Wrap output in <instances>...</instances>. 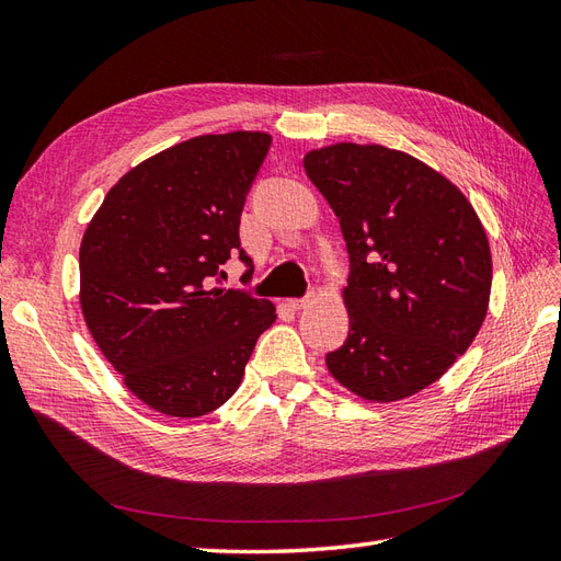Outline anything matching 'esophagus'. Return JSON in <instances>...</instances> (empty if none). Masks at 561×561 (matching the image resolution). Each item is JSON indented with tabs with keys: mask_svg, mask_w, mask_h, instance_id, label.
I'll use <instances>...</instances> for the list:
<instances>
[{
	"mask_svg": "<svg viewBox=\"0 0 561 561\" xmlns=\"http://www.w3.org/2000/svg\"><path fill=\"white\" fill-rule=\"evenodd\" d=\"M314 300V294H310V296H306V298H291L289 300V308H294V310H304V308H308L310 304Z\"/></svg>",
	"mask_w": 561,
	"mask_h": 561,
	"instance_id": "obj_1",
	"label": "esophagus"
}]
</instances>
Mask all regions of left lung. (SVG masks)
I'll return each instance as SVG.
<instances>
[{
  "instance_id": "8db88e82",
  "label": "left lung",
  "mask_w": 561,
  "mask_h": 561,
  "mask_svg": "<svg viewBox=\"0 0 561 561\" xmlns=\"http://www.w3.org/2000/svg\"><path fill=\"white\" fill-rule=\"evenodd\" d=\"M336 213L351 257L348 339L332 377L367 403H393L440 379L477 339L493 261L477 210L405 151L339 141L304 158Z\"/></svg>"
}]
</instances>
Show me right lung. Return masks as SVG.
<instances>
[{
    "label": "right lung",
    "mask_w": 561,
    "mask_h": 561,
    "mask_svg": "<svg viewBox=\"0 0 561 561\" xmlns=\"http://www.w3.org/2000/svg\"><path fill=\"white\" fill-rule=\"evenodd\" d=\"M270 141L247 130L180 141L125 172L84 229L82 318L156 412L201 417L225 405L277 320L270 300L213 284L234 251L253 265L239 220Z\"/></svg>",
    "instance_id": "add662e5"
}]
</instances>
